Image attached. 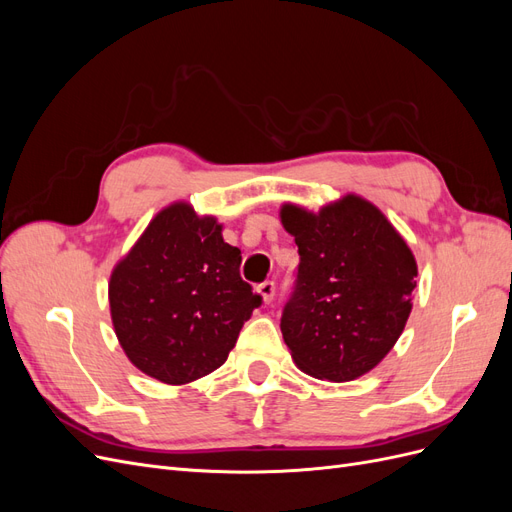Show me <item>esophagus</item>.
Returning a JSON list of instances; mask_svg holds the SVG:
<instances>
[{"label":"esophagus","mask_w":512,"mask_h":512,"mask_svg":"<svg viewBox=\"0 0 512 512\" xmlns=\"http://www.w3.org/2000/svg\"><path fill=\"white\" fill-rule=\"evenodd\" d=\"M258 292L262 294V299H265V303H271L273 297H275V284L273 282H262L258 286Z\"/></svg>","instance_id":"obj_1"}]
</instances>
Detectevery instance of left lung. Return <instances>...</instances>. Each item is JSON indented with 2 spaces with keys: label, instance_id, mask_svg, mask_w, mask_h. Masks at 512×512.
<instances>
[{
  "label": "left lung",
  "instance_id": "1",
  "mask_svg": "<svg viewBox=\"0 0 512 512\" xmlns=\"http://www.w3.org/2000/svg\"><path fill=\"white\" fill-rule=\"evenodd\" d=\"M282 224L299 247L280 324L294 363L331 382L367 374L412 312L410 247L374 205L352 194L320 213L284 205Z\"/></svg>",
  "mask_w": 512,
  "mask_h": 512
}]
</instances>
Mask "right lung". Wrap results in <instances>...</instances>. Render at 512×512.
Returning <instances> with one entry per match:
<instances>
[{
  "mask_svg": "<svg viewBox=\"0 0 512 512\" xmlns=\"http://www.w3.org/2000/svg\"><path fill=\"white\" fill-rule=\"evenodd\" d=\"M215 218L175 203L151 220L108 284L113 327L147 376L185 384L224 365L262 297Z\"/></svg>",
  "mask_w": 512,
  "mask_h": 512,
  "instance_id": "add662e5",
  "label": "right lung"
}]
</instances>
